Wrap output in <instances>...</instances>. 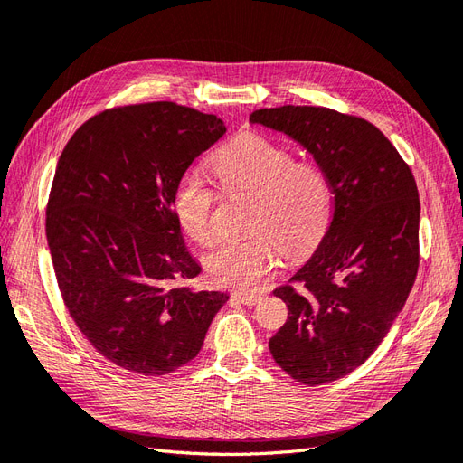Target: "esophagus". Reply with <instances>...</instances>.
I'll use <instances>...</instances> for the list:
<instances>
[{
  "label": "esophagus",
  "mask_w": 463,
  "mask_h": 463,
  "mask_svg": "<svg viewBox=\"0 0 463 463\" xmlns=\"http://www.w3.org/2000/svg\"><path fill=\"white\" fill-rule=\"evenodd\" d=\"M235 299H240L243 305H257L264 299V296H260V293H235Z\"/></svg>",
  "instance_id": "34e87169"
}]
</instances>
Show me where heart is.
I'll list each match as a JSON object with an SVG mask.
<instances>
[{
	"label": "heart",
	"mask_w": 463,
	"mask_h": 463,
	"mask_svg": "<svg viewBox=\"0 0 463 463\" xmlns=\"http://www.w3.org/2000/svg\"><path fill=\"white\" fill-rule=\"evenodd\" d=\"M213 170L226 189L257 193L247 240L220 245L208 257L218 286L255 289L278 264L279 249L289 259L309 255L326 233L332 191L326 174L313 162L260 135L233 138L213 156ZM174 214L181 230L201 245L216 240V193L204 177L187 170L174 187Z\"/></svg>",
	"instance_id": "b5f03b06"
}]
</instances>
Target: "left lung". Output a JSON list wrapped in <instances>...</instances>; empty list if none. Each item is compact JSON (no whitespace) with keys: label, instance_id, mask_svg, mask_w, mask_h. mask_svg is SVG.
<instances>
[{"label":"left lung","instance_id":"obj_1","mask_svg":"<svg viewBox=\"0 0 463 463\" xmlns=\"http://www.w3.org/2000/svg\"><path fill=\"white\" fill-rule=\"evenodd\" d=\"M249 121L311 154L334 194L330 226L313 257L274 296L288 320L269 342L303 384L355 371L381 345L408 301L419 266V193L398 150L373 123L328 108L257 109Z\"/></svg>","mask_w":463,"mask_h":463}]
</instances>
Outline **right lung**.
I'll return each instance as SVG.
<instances>
[{"label":"right lung","instance_id":"obj_1","mask_svg":"<svg viewBox=\"0 0 463 463\" xmlns=\"http://www.w3.org/2000/svg\"><path fill=\"white\" fill-rule=\"evenodd\" d=\"M223 135L213 114L152 102L102 111L61 152L46 213L55 278L79 330L125 371L184 367L230 299L187 286L201 264L172 203L181 174Z\"/></svg>","mask_w":463,"mask_h":463}]
</instances>
